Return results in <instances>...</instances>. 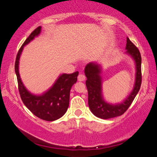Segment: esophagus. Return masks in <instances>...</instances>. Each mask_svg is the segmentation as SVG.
<instances>
[{
  "mask_svg": "<svg viewBox=\"0 0 157 157\" xmlns=\"http://www.w3.org/2000/svg\"><path fill=\"white\" fill-rule=\"evenodd\" d=\"M85 78H86L85 76L83 74H80L78 76V80L79 81H83L85 80Z\"/></svg>",
  "mask_w": 157,
  "mask_h": 157,
  "instance_id": "esophagus-1",
  "label": "esophagus"
}]
</instances>
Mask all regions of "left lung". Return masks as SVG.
<instances>
[{
    "label": "left lung",
    "mask_w": 157,
    "mask_h": 157,
    "mask_svg": "<svg viewBox=\"0 0 157 157\" xmlns=\"http://www.w3.org/2000/svg\"><path fill=\"white\" fill-rule=\"evenodd\" d=\"M127 53L134 58L136 62V74L134 89L124 102L119 104H109L103 99L101 94V78L100 76L101 68L96 63H90L85 67L86 76V85L88 90V103L91 112L96 117L107 119L121 116L126 111L132 104L140 89L141 85V56L138 48L127 37L126 47Z\"/></svg>",
    "instance_id": "left-lung-1"
}]
</instances>
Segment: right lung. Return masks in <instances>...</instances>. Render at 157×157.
Segmentation results:
<instances>
[{
    "label": "right lung",
    "instance_id": "1",
    "mask_svg": "<svg viewBox=\"0 0 157 157\" xmlns=\"http://www.w3.org/2000/svg\"><path fill=\"white\" fill-rule=\"evenodd\" d=\"M41 27L38 26L30 34L17 53L15 62V71L18 81V91L23 104L36 117L45 121H55L67 111L69 106L70 91L71 86L76 82L78 72L71 74H62L58 78L52 88L41 96L31 94L25 89L21 80L18 72V63L21 53L23 46L37 36L40 32Z\"/></svg>",
    "mask_w": 157,
    "mask_h": 157
}]
</instances>
